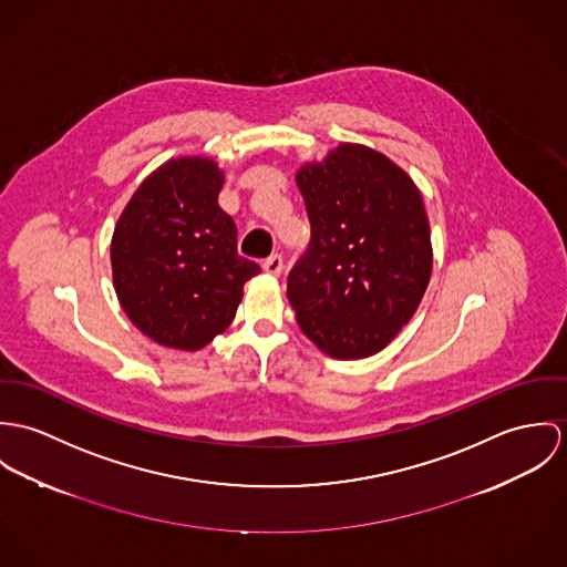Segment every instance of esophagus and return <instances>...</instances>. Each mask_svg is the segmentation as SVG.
Returning <instances> with one entry per match:
<instances>
[{"label": "esophagus", "mask_w": 567, "mask_h": 567, "mask_svg": "<svg viewBox=\"0 0 567 567\" xmlns=\"http://www.w3.org/2000/svg\"><path fill=\"white\" fill-rule=\"evenodd\" d=\"M282 267H285V260H282L280 254H271L269 258L262 260V269H265L267 274H271V276H280V274H282Z\"/></svg>", "instance_id": "esophagus-1"}]
</instances>
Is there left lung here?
Wrapping results in <instances>:
<instances>
[{
	"label": "left lung",
	"instance_id": "left-lung-1",
	"mask_svg": "<svg viewBox=\"0 0 567 567\" xmlns=\"http://www.w3.org/2000/svg\"><path fill=\"white\" fill-rule=\"evenodd\" d=\"M311 244L287 276L298 326L341 361L380 352L417 311L433 271L422 193L372 147L341 143L298 176Z\"/></svg>",
	"mask_w": 567,
	"mask_h": 567
}]
</instances>
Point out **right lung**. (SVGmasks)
<instances>
[{"mask_svg": "<svg viewBox=\"0 0 567 567\" xmlns=\"http://www.w3.org/2000/svg\"><path fill=\"white\" fill-rule=\"evenodd\" d=\"M224 172L172 158L130 197L111 244L113 282L130 321L152 341L195 352L235 319L260 267L237 252V226L217 204Z\"/></svg>", "mask_w": 567, "mask_h": 567, "instance_id": "obj_1", "label": "right lung"}]
</instances>
